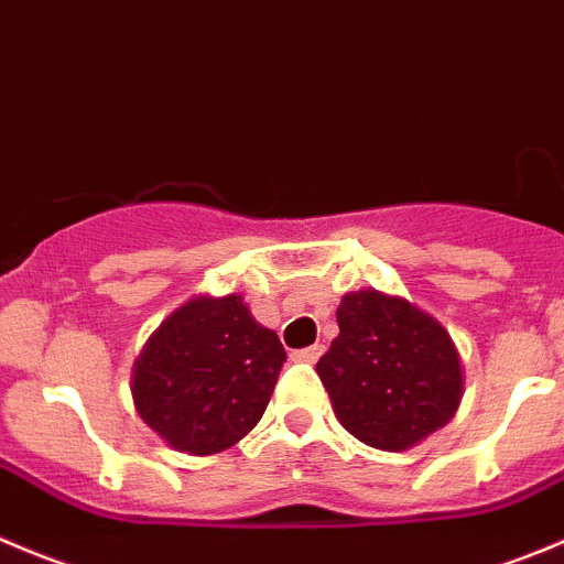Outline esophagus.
I'll return each mask as SVG.
<instances>
[{"instance_id":"1","label":"esophagus","mask_w":564,"mask_h":564,"mask_svg":"<svg viewBox=\"0 0 564 564\" xmlns=\"http://www.w3.org/2000/svg\"><path fill=\"white\" fill-rule=\"evenodd\" d=\"M322 352H325V344H311V347L297 349V352H294L292 358L300 360V364H316Z\"/></svg>"}]
</instances>
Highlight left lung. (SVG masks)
<instances>
[{"mask_svg":"<svg viewBox=\"0 0 564 564\" xmlns=\"http://www.w3.org/2000/svg\"><path fill=\"white\" fill-rule=\"evenodd\" d=\"M336 322L338 336L316 375L355 438L402 452L455 415L463 369L441 322L375 289L347 294Z\"/></svg>","mask_w":564,"mask_h":564,"instance_id":"1","label":"left lung"}]
</instances>
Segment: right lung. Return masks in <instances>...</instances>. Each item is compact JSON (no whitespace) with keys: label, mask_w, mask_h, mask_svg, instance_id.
Masks as SVG:
<instances>
[{"label":"right lung","mask_w":564,"mask_h":564,"mask_svg":"<svg viewBox=\"0 0 564 564\" xmlns=\"http://www.w3.org/2000/svg\"><path fill=\"white\" fill-rule=\"evenodd\" d=\"M286 360L242 297H195L167 316L134 364L140 419L187 455H215L264 415Z\"/></svg>","instance_id":"obj_1"}]
</instances>
